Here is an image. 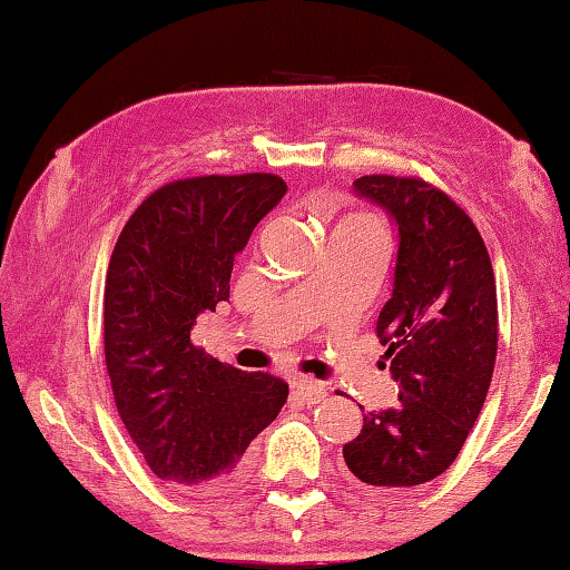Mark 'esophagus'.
<instances>
[{"instance_id": "34e87169", "label": "esophagus", "mask_w": 570, "mask_h": 570, "mask_svg": "<svg viewBox=\"0 0 570 570\" xmlns=\"http://www.w3.org/2000/svg\"><path fill=\"white\" fill-rule=\"evenodd\" d=\"M293 392L303 405H315V402L326 397V384L308 380V376H297V380H293Z\"/></svg>"}]
</instances>
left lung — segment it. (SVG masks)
I'll list each match as a JSON object with an SVG mask.
<instances>
[{
	"instance_id": "obj_1",
	"label": "left lung",
	"mask_w": 570,
	"mask_h": 570,
	"mask_svg": "<svg viewBox=\"0 0 570 570\" xmlns=\"http://www.w3.org/2000/svg\"><path fill=\"white\" fill-rule=\"evenodd\" d=\"M354 194L397 226L392 297L376 318L397 405L364 413L344 445L352 474L402 489L441 476L474 428L497 358V285L479 229L423 178L364 175Z\"/></svg>"
}]
</instances>
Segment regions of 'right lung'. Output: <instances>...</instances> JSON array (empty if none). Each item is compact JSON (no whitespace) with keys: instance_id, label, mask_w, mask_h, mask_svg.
Instances as JSON below:
<instances>
[{"instance_id":"obj_1","label":"right lung","mask_w":570,"mask_h":570,"mask_svg":"<svg viewBox=\"0 0 570 570\" xmlns=\"http://www.w3.org/2000/svg\"><path fill=\"white\" fill-rule=\"evenodd\" d=\"M269 173L200 175L147 196L121 229L104 287V356L114 402L157 479L214 494L244 474L287 384L190 344L204 311L229 301L234 257L285 196Z\"/></svg>"}]
</instances>
